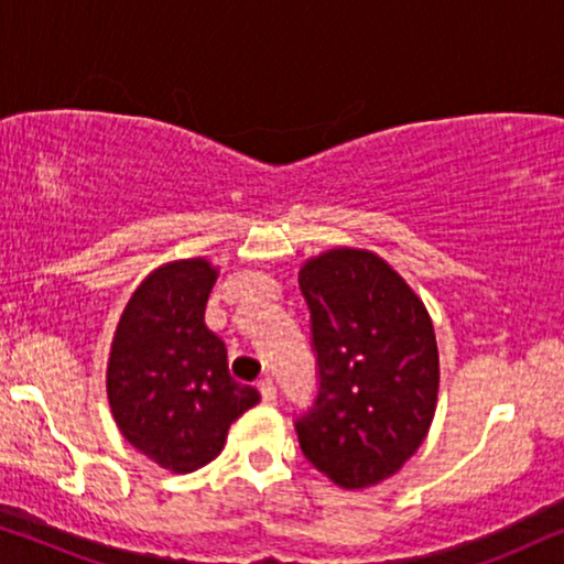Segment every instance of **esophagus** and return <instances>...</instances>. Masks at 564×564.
Listing matches in <instances>:
<instances>
[{
  "mask_svg": "<svg viewBox=\"0 0 564 564\" xmlns=\"http://www.w3.org/2000/svg\"><path fill=\"white\" fill-rule=\"evenodd\" d=\"M258 389H260L262 402H275L278 389H275L273 381H270V379H260V381H258Z\"/></svg>",
  "mask_w": 564,
  "mask_h": 564,
  "instance_id": "1",
  "label": "esophagus"
}]
</instances>
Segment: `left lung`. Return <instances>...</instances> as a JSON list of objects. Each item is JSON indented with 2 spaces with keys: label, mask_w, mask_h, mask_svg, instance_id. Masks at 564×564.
Wrapping results in <instances>:
<instances>
[{
  "label": "left lung",
  "mask_w": 564,
  "mask_h": 564,
  "mask_svg": "<svg viewBox=\"0 0 564 564\" xmlns=\"http://www.w3.org/2000/svg\"><path fill=\"white\" fill-rule=\"evenodd\" d=\"M310 306L317 394L299 446L345 490L392 477L423 444L438 397V348L425 306L366 250H329L299 275Z\"/></svg>",
  "instance_id": "obj_1"
}]
</instances>
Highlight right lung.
<instances>
[{
    "label": "right lung",
    "mask_w": 564,
    "mask_h": 564,
    "mask_svg": "<svg viewBox=\"0 0 564 564\" xmlns=\"http://www.w3.org/2000/svg\"><path fill=\"white\" fill-rule=\"evenodd\" d=\"M214 281L200 258L154 270L112 337V417L131 446L177 475L216 459L229 425L260 400L229 377L224 340L204 322Z\"/></svg>",
    "instance_id": "obj_1"
}]
</instances>
